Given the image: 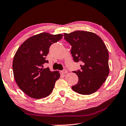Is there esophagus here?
Listing matches in <instances>:
<instances>
[{
  "label": "esophagus",
  "mask_w": 126,
  "mask_h": 126,
  "mask_svg": "<svg viewBox=\"0 0 126 126\" xmlns=\"http://www.w3.org/2000/svg\"><path fill=\"white\" fill-rule=\"evenodd\" d=\"M67 72H68V70L66 69H63V71H61V73L63 74L67 73Z\"/></svg>",
  "instance_id": "esophagus-1"
}]
</instances>
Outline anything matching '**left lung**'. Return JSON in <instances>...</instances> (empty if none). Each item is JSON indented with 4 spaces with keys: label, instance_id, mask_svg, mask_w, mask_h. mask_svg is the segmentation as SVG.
I'll use <instances>...</instances> for the list:
<instances>
[{
    "label": "left lung",
    "instance_id": "left-lung-1",
    "mask_svg": "<svg viewBox=\"0 0 126 126\" xmlns=\"http://www.w3.org/2000/svg\"><path fill=\"white\" fill-rule=\"evenodd\" d=\"M64 39L71 45L74 61L81 62V70L74 71L78 82L72 89L78 94L90 95L97 91L109 74V52L100 37L95 33L77 31L64 33Z\"/></svg>",
    "mask_w": 126,
    "mask_h": 126
}]
</instances>
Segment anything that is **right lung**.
I'll list each match as a JSON object with an SVG mask.
<instances>
[{"instance_id":"1","label":"right lung","mask_w":126,"mask_h":126,"mask_svg":"<svg viewBox=\"0 0 126 126\" xmlns=\"http://www.w3.org/2000/svg\"><path fill=\"white\" fill-rule=\"evenodd\" d=\"M63 36L43 32L28 38L16 51L12 65L15 79L19 88L31 98L48 96L60 78L58 71L43 68V65L48 63L45 58L49 47Z\"/></svg>"}]
</instances>
